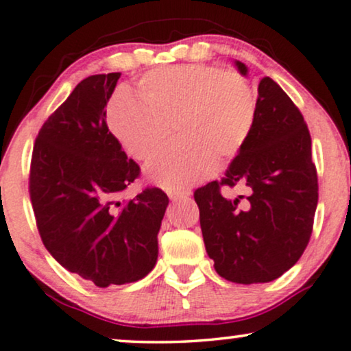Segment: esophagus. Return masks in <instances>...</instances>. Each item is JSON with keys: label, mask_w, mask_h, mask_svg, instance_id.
<instances>
[{"label": "esophagus", "mask_w": 351, "mask_h": 351, "mask_svg": "<svg viewBox=\"0 0 351 351\" xmlns=\"http://www.w3.org/2000/svg\"><path fill=\"white\" fill-rule=\"evenodd\" d=\"M167 195L171 200H182V198L190 197V190H169Z\"/></svg>", "instance_id": "obj_1"}]
</instances>
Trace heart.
<instances>
[{"label":"heart","mask_w":351,"mask_h":351,"mask_svg":"<svg viewBox=\"0 0 351 351\" xmlns=\"http://www.w3.org/2000/svg\"><path fill=\"white\" fill-rule=\"evenodd\" d=\"M138 101L119 96L107 109L115 140L136 161L162 145L169 127L177 140L146 164V176L169 190L205 179L215 164L239 153L252 132L257 99L239 73L210 64L158 68L140 80Z\"/></svg>","instance_id":"obj_1"}]
</instances>
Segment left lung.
Wrapping results in <instances>:
<instances>
[{"label":"left lung","mask_w":351,"mask_h":351,"mask_svg":"<svg viewBox=\"0 0 351 351\" xmlns=\"http://www.w3.org/2000/svg\"><path fill=\"white\" fill-rule=\"evenodd\" d=\"M241 75L247 66L236 62ZM244 183L248 195L229 201L224 184ZM317 171L304 117L271 77L258 83L252 132L221 180L195 190L206 254L232 283H268L308 247L319 198Z\"/></svg>","instance_id":"1"}]
</instances>
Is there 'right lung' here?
Returning a JSON list of instances; mask_svg holds the SVG:
<instances>
[{
    "mask_svg": "<svg viewBox=\"0 0 351 351\" xmlns=\"http://www.w3.org/2000/svg\"><path fill=\"white\" fill-rule=\"evenodd\" d=\"M119 77L93 75L73 89L42 125L29 176L43 245L60 265L99 288L132 283L153 270L169 203L158 187L120 200L140 166L106 122Z\"/></svg>",
    "mask_w": 351,
    "mask_h": 351,
    "instance_id": "1",
    "label": "right lung"
}]
</instances>
